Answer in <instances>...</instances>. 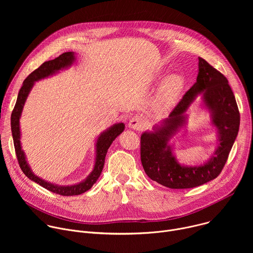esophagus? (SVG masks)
Returning a JSON list of instances; mask_svg holds the SVG:
<instances>
[{
    "label": "esophagus",
    "instance_id": "obj_1",
    "mask_svg": "<svg viewBox=\"0 0 253 253\" xmlns=\"http://www.w3.org/2000/svg\"><path fill=\"white\" fill-rule=\"evenodd\" d=\"M144 120L139 117V116H134L133 118H131L129 120V123H128V126L129 128L131 129H135V130H141L143 127H144Z\"/></svg>",
    "mask_w": 253,
    "mask_h": 253
}]
</instances>
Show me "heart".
I'll return each instance as SVG.
<instances>
[{"label": "heart", "instance_id": "heart-1", "mask_svg": "<svg viewBox=\"0 0 253 253\" xmlns=\"http://www.w3.org/2000/svg\"><path fill=\"white\" fill-rule=\"evenodd\" d=\"M184 78L179 74H172L165 78L158 89L152 106L157 114H165L176 104L184 88Z\"/></svg>", "mask_w": 253, "mask_h": 253}]
</instances>
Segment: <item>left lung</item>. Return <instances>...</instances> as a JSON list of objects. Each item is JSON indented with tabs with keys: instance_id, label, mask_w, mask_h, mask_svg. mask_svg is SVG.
Returning <instances> with one entry per match:
<instances>
[{
	"instance_id": "left-lung-1",
	"label": "left lung",
	"mask_w": 253,
	"mask_h": 253,
	"mask_svg": "<svg viewBox=\"0 0 253 253\" xmlns=\"http://www.w3.org/2000/svg\"><path fill=\"white\" fill-rule=\"evenodd\" d=\"M198 76L169 117L141 135V162L144 171L157 183L172 188H193L217 177L223 169L239 130L240 116L233 92L219 71L198 58ZM210 112L218 131V146L203 165H180L172 153L169 139L187 123L186 112L197 95Z\"/></svg>"
}]
</instances>
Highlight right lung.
Instances as JSON below:
<instances>
[{"label": "right lung", "instance_id": "1", "mask_svg": "<svg viewBox=\"0 0 253 253\" xmlns=\"http://www.w3.org/2000/svg\"><path fill=\"white\" fill-rule=\"evenodd\" d=\"M76 61V56L74 52H66L60 55L59 57L55 58L54 60L47 61L43 63L38 69H36L34 72L25 79L22 88L19 91L18 98L16 105L14 107V110L11 116V128H12V135L14 140V146L16 150V155L18 158L19 165L24 172V174L30 178L32 181L38 183L42 187L46 188L47 190L54 192L56 194H60L63 196H73L79 195L86 191H88L98 180L101 175V172L104 167L105 157L107 154L108 149H109L112 142L119 136L125 129L124 123H116L107 130L103 131L97 138L95 144V164L92 172L83 180V181L73 184V185H58L55 183H51L46 181L43 178L34 174L33 170L31 169L24 150L22 149L21 145V129H20V118L23 112V108L26 103V100L31 92L35 82L39 80L48 78L53 76L61 70H65L74 64Z\"/></svg>", "mask_w": 253, "mask_h": 253}]
</instances>
